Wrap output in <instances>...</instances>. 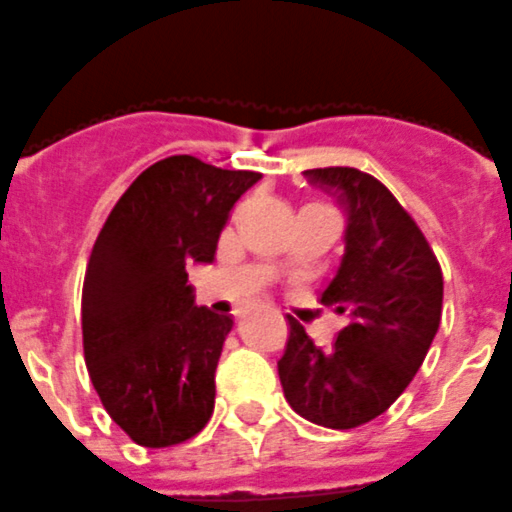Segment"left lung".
I'll use <instances>...</instances> for the list:
<instances>
[{"mask_svg":"<svg viewBox=\"0 0 512 512\" xmlns=\"http://www.w3.org/2000/svg\"><path fill=\"white\" fill-rule=\"evenodd\" d=\"M303 174L346 212V247L321 303L348 323L323 351L290 318L278 374L300 417L353 429L384 414L422 366L442 318V270L422 229L379 179L351 166Z\"/></svg>","mask_w":512,"mask_h":512,"instance_id":"1","label":"left lung"}]
</instances>
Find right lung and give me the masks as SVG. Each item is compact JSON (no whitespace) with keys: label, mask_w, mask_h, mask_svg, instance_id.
I'll list each match as a JSON object with an SVG mask.
<instances>
[{"label":"right lung","mask_w":512,"mask_h":512,"mask_svg":"<svg viewBox=\"0 0 512 512\" xmlns=\"http://www.w3.org/2000/svg\"><path fill=\"white\" fill-rule=\"evenodd\" d=\"M262 179L194 156L148 166L105 219L83 285L90 381L141 447H171L214 412V371L232 315L194 303L191 262H212L237 199Z\"/></svg>","instance_id":"obj_1"}]
</instances>
